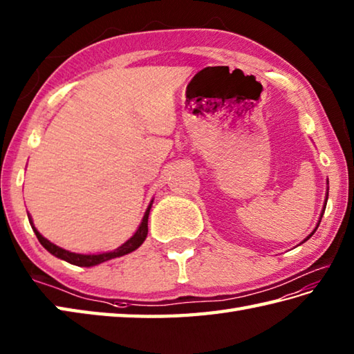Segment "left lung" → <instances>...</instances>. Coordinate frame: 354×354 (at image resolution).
<instances>
[{
    "instance_id": "left-lung-1",
    "label": "left lung",
    "mask_w": 354,
    "mask_h": 354,
    "mask_svg": "<svg viewBox=\"0 0 354 354\" xmlns=\"http://www.w3.org/2000/svg\"><path fill=\"white\" fill-rule=\"evenodd\" d=\"M327 185H328V180H327ZM327 200H328V187H327V194H326V201H324V209H322V212H321V217H319V220H318V225H316V227L312 230V234H308L304 240H302L299 244H302V243H306L310 236H312L315 232H316V229H318V226H319V223H321V218H322V215H324V211H326V206H327Z\"/></svg>"
}]
</instances>
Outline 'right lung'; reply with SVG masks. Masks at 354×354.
Wrapping results in <instances>:
<instances>
[{
  "instance_id": "add662e5",
  "label": "right lung",
  "mask_w": 354,
  "mask_h": 354,
  "mask_svg": "<svg viewBox=\"0 0 354 354\" xmlns=\"http://www.w3.org/2000/svg\"><path fill=\"white\" fill-rule=\"evenodd\" d=\"M153 201L154 200H151V203L148 205L145 214H143V218L140 221V225H139V227H137L136 232L133 234V236H129L128 240L124 244H120L118 249L110 250V252H99V254H76V252H70V250H66V249H62L59 246H56V244H53L52 241H48L47 238H44L38 232V229L33 226L32 217L28 214L27 215H28V221H30V226L33 229L35 235L38 236L39 243L50 252V254L55 255L56 258L64 259V261H67L70 264L79 266V268H93V266L105 263V261H108V259L119 258V257L131 254V252H134L136 249H139L142 246V243L145 241V238L148 235V217H149L151 206H153Z\"/></svg>"
}]
</instances>
